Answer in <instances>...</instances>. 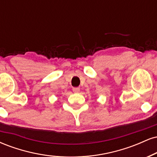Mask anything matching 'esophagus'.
<instances>
[{"label":"esophagus","instance_id":"1","mask_svg":"<svg viewBox=\"0 0 157 157\" xmlns=\"http://www.w3.org/2000/svg\"><path fill=\"white\" fill-rule=\"evenodd\" d=\"M72 90H73L74 92H76V93L80 92V88H73Z\"/></svg>","mask_w":157,"mask_h":157}]
</instances>
